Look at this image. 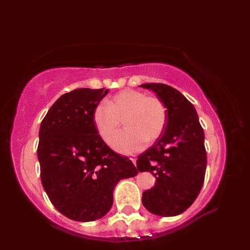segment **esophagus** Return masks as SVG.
Returning <instances> with one entry per match:
<instances>
[{"label":"esophagus","mask_w":250,"mask_h":250,"mask_svg":"<svg viewBox=\"0 0 250 250\" xmlns=\"http://www.w3.org/2000/svg\"><path fill=\"white\" fill-rule=\"evenodd\" d=\"M129 160L132 161V162H133V163L136 165V163H137V158H136V157H130Z\"/></svg>","instance_id":"obj_1"}]
</instances>
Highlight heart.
<instances>
[{
  "label": "heart",
  "instance_id": "heart-1",
  "mask_svg": "<svg viewBox=\"0 0 250 250\" xmlns=\"http://www.w3.org/2000/svg\"><path fill=\"white\" fill-rule=\"evenodd\" d=\"M121 120L125 128L116 135L112 147L120 153L132 154L142 149L144 142L152 143L161 135L166 108L159 98L125 89L106 103H99L93 112L97 132L106 143L114 137Z\"/></svg>",
  "mask_w": 250,
  "mask_h": 250
}]
</instances>
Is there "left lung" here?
<instances>
[{"label": "left lung", "instance_id": "obj_1", "mask_svg": "<svg viewBox=\"0 0 250 250\" xmlns=\"http://www.w3.org/2000/svg\"><path fill=\"white\" fill-rule=\"evenodd\" d=\"M140 87L155 92L166 107L163 133L137 160L139 171L156 177L155 186L143 192L142 203L154 215L177 216L191 206L203 187L204 129L193 105L178 90L160 83Z\"/></svg>", "mask_w": 250, "mask_h": 250}]
</instances>
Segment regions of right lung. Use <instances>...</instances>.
Segmentation results:
<instances>
[{"label":"right lung","mask_w":250,"mask_h":250,"mask_svg":"<svg viewBox=\"0 0 250 250\" xmlns=\"http://www.w3.org/2000/svg\"><path fill=\"white\" fill-rule=\"evenodd\" d=\"M108 89H76L49 108L39 128L37 157L43 188L60 213L90 222L106 215L113 189L138 170L99 136L93 112Z\"/></svg>","instance_id":"add662e5"}]
</instances>
